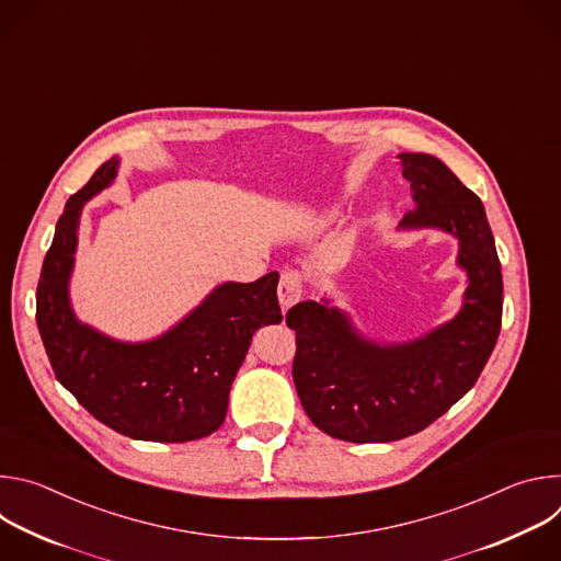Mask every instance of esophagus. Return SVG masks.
Instances as JSON below:
<instances>
[{
  "label": "esophagus",
  "instance_id": "esophagus-1",
  "mask_svg": "<svg viewBox=\"0 0 561 561\" xmlns=\"http://www.w3.org/2000/svg\"><path fill=\"white\" fill-rule=\"evenodd\" d=\"M301 275L297 271H286L279 279L277 286V297L284 310H288L290 306H295L301 299Z\"/></svg>",
  "mask_w": 561,
  "mask_h": 561
}]
</instances>
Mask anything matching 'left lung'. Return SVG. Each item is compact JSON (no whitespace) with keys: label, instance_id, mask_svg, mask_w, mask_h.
<instances>
[{"label":"left lung","instance_id":"1","mask_svg":"<svg viewBox=\"0 0 561 561\" xmlns=\"http://www.w3.org/2000/svg\"><path fill=\"white\" fill-rule=\"evenodd\" d=\"M397 157L415 202L399 228L457 237L466 290L453 319L407 342L368 337L333 295L288 310L299 402L319 431L355 444L397 442L431 426L474 386L502 329V266L482 199L442 159Z\"/></svg>","mask_w":561,"mask_h":561}]
</instances>
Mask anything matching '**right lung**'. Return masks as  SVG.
Wrapping results in <instances>:
<instances>
[{
  "mask_svg": "<svg viewBox=\"0 0 561 561\" xmlns=\"http://www.w3.org/2000/svg\"><path fill=\"white\" fill-rule=\"evenodd\" d=\"M117 171L119 157H111L66 202L42 266L37 329L55 377L95 420L144 442L202 439L224 424L232 379L255 331L282 322L279 275L224 282L146 342H122L79 322L70 304L79 219Z\"/></svg>",
  "mask_w": 561,
  "mask_h": 561,
  "instance_id": "1",
  "label": "right lung"
}]
</instances>
